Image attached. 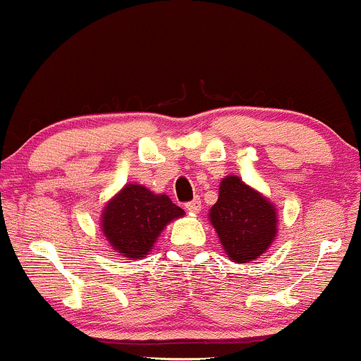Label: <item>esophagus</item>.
<instances>
[{
    "instance_id": "1",
    "label": "esophagus",
    "mask_w": 361,
    "mask_h": 361,
    "mask_svg": "<svg viewBox=\"0 0 361 361\" xmlns=\"http://www.w3.org/2000/svg\"><path fill=\"white\" fill-rule=\"evenodd\" d=\"M185 209L188 210L190 214H198V212H200V209H202L200 198H195V200L188 202V204H185Z\"/></svg>"
}]
</instances>
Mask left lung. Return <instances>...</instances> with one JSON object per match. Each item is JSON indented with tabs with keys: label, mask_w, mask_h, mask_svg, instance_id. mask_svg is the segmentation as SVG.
I'll return each instance as SVG.
<instances>
[{
	"label": "left lung",
	"mask_w": 361,
	"mask_h": 361,
	"mask_svg": "<svg viewBox=\"0 0 361 361\" xmlns=\"http://www.w3.org/2000/svg\"><path fill=\"white\" fill-rule=\"evenodd\" d=\"M209 219L226 255L235 263L255 261L276 238L275 205L235 175L221 181Z\"/></svg>",
	"instance_id": "left-lung-1"
}]
</instances>
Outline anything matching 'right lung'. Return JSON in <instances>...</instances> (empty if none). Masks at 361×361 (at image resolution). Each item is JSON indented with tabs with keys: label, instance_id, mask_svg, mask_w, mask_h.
<instances>
[{
	"label": "right lung",
	"instance_id": "right-lung-1",
	"mask_svg": "<svg viewBox=\"0 0 361 361\" xmlns=\"http://www.w3.org/2000/svg\"><path fill=\"white\" fill-rule=\"evenodd\" d=\"M183 215V209L168 195L128 183L103 209L102 231L120 256L140 259L149 255L164 227Z\"/></svg>",
	"mask_w": 361,
	"mask_h": 361
}]
</instances>
